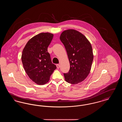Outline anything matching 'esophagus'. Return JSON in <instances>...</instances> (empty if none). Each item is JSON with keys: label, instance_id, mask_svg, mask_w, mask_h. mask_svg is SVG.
I'll return each mask as SVG.
<instances>
[{"label": "esophagus", "instance_id": "1", "mask_svg": "<svg viewBox=\"0 0 122 122\" xmlns=\"http://www.w3.org/2000/svg\"><path fill=\"white\" fill-rule=\"evenodd\" d=\"M56 66H57V69H59L60 68V65L59 64H56Z\"/></svg>", "mask_w": 122, "mask_h": 122}]
</instances>
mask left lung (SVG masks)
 <instances>
[{"label":"left lung","mask_w":122,"mask_h":122,"mask_svg":"<svg viewBox=\"0 0 122 122\" xmlns=\"http://www.w3.org/2000/svg\"><path fill=\"white\" fill-rule=\"evenodd\" d=\"M60 39L70 63L69 72L64 74L65 80L72 84L79 83L87 77L91 69L93 60L91 44L84 35L73 29L64 31Z\"/></svg>","instance_id":"8db88e82"}]
</instances>
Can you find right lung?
Here are the masks:
<instances>
[{
    "instance_id": "obj_1",
    "label": "right lung",
    "mask_w": 122,
    "mask_h": 122,
    "mask_svg": "<svg viewBox=\"0 0 122 122\" xmlns=\"http://www.w3.org/2000/svg\"><path fill=\"white\" fill-rule=\"evenodd\" d=\"M53 36L48 32L36 35L27 42L22 51L21 60L24 70L29 78L39 85L48 82L57 68L47 52Z\"/></svg>"
}]
</instances>
